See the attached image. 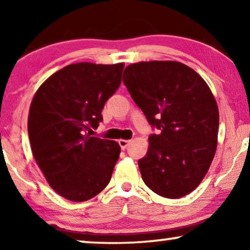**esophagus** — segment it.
<instances>
[{
    "instance_id": "esophagus-1",
    "label": "esophagus",
    "mask_w": 250,
    "mask_h": 250,
    "mask_svg": "<svg viewBox=\"0 0 250 250\" xmlns=\"http://www.w3.org/2000/svg\"><path fill=\"white\" fill-rule=\"evenodd\" d=\"M129 143H131V141H129V140H119V146H121V148L123 149V150H125L126 148H127V146L129 145Z\"/></svg>"
}]
</instances>
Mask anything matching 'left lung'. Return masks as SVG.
<instances>
[{
    "label": "left lung",
    "instance_id": "8db88e82",
    "mask_svg": "<svg viewBox=\"0 0 250 250\" xmlns=\"http://www.w3.org/2000/svg\"><path fill=\"white\" fill-rule=\"evenodd\" d=\"M123 82L159 134L149 136L140 159L143 182L159 196L176 199L199 186L216 152L218 107L209 86L177 61H141L125 68Z\"/></svg>",
    "mask_w": 250,
    "mask_h": 250
}]
</instances>
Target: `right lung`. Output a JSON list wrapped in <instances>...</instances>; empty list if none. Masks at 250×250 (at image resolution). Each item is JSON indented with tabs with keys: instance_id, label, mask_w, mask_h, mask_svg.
I'll return each instance as SVG.
<instances>
[{
	"instance_id": "add662e5",
	"label": "right lung",
	"mask_w": 250,
	"mask_h": 250,
	"mask_svg": "<svg viewBox=\"0 0 250 250\" xmlns=\"http://www.w3.org/2000/svg\"><path fill=\"white\" fill-rule=\"evenodd\" d=\"M124 63L68 64L43 82L28 114L35 162L50 187L70 201H86L108 186L119 158L116 141L91 136L122 82Z\"/></svg>"
}]
</instances>
